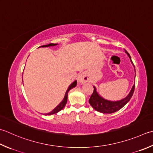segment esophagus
Instances as JSON below:
<instances>
[{"label":"esophagus","instance_id":"1","mask_svg":"<svg viewBox=\"0 0 153 153\" xmlns=\"http://www.w3.org/2000/svg\"><path fill=\"white\" fill-rule=\"evenodd\" d=\"M88 80V78L86 77L85 75L83 73L81 74L78 76V78H77V82H78L79 83H85Z\"/></svg>","mask_w":153,"mask_h":153}]
</instances>
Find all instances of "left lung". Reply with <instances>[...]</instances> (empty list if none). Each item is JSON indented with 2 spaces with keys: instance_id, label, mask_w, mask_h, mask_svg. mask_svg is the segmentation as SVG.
I'll list each match as a JSON object with an SVG mask.
<instances>
[{
  "instance_id": "8db88e82",
  "label": "left lung",
  "mask_w": 153,
  "mask_h": 153,
  "mask_svg": "<svg viewBox=\"0 0 153 153\" xmlns=\"http://www.w3.org/2000/svg\"><path fill=\"white\" fill-rule=\"evenodd\" d=\"M125 52L127 53V55L129 57L131 60V58L129 53L126 50H125ZM131 62L133 63L132 60H131ZM134 87H135V84L133 86L132 89H131L130 93L126 97L123 99L122 100L117 101H110L104 100L103 98L98 95L96 89L94 87V92H93L90 98H89V102L93 108L95 110H96L97 111L103 113H113L117 111L119 109H121L123 107H124L128 102V101L131 100V98L133 96L134 90Z\"/></svg>"
}]
</instances>
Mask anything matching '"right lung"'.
Segmentation results:
<instances>
[{
  "label": "right lung",
  "mask_w": 153,
  "mask_h": 153,
  "mask_svg": "<svg viewBox=\"0 0 153 153\" xmlns=\"http://www.w3.org/2000/svg\"><path fill=\"white\" fill-rule=\"evenodd\" d=\"M56 45H57V44H52H52H47V45H44V46H40V47H49V46H56ZM76 85H77V81H75V82L71 83V84L70 85V87H69V88H68V90L66 91V93H65V96H64V100H63V101H62V102L59 103L54 109H53L52 111L48 113H46V115H52V114H55V113H57L58 112H59V111H61L63 108H64V107L65 105V104H66V103H67L68 94L69 91H70L71 89L74 88V87H76Z\"/></svg>",
  "instance_id": "obj_1"
}]
</instances>
